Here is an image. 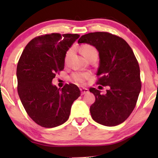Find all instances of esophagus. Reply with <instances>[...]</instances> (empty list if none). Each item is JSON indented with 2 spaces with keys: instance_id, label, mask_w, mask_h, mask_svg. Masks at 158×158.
Listing matches in <instances>:
<instances>
[{
  "instance_id": "1",
  "label": "esophagus",
  "mask_w": 158,
  "mask_h": 158,
  "mask_svg": "<svg viewBox=\"0 0 158 158\" xmlns=\"http://www.w3.org/2000/svg\"><path fill=\"white\" fill-rule=\"evenodd\" d=\"M80 90H81V95L86 94V93H89V90H88L87 89H85V88H82V89H80Z\"/></svg>"
}]
</instances>
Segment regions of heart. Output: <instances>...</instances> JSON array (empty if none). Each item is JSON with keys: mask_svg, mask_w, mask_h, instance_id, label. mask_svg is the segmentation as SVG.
I'll list each match as a JSON object with an SVG mask.
<instances>
[{"mask_svg": "<svg viewBox=\"0 0 158 158\" xmlns=\"http://www.w3.org/2000/svg\"><path fill=\"white\" fill-rule=\"evenodd\" d=\"M73 52V47L67 51L65 56V62H67V61H68L69 57L70 56V55L72 54ZM81 52H82V54L84 55L86 58L89 57V56L93 54V53H98L97 50H96L95 48L89 44H85L84 46H82ZM90 77V74L89 73H78V72H76V73H74L72 74L71 75V79H73L74 82L77 83V84H84L85 81L89 79Z\"/></svg>", "mask_w": 158, "mask_h": 158, "instance_id": "obj_1", "label": "heart"}]
</instances>
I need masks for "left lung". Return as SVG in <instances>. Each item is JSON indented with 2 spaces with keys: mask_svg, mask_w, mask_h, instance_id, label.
Listing matches in <instances>:
<instances>
[{
  "mask_svg": "<svg viewBox=\"0 0 158 158\" xmlns=\"http://www.w3.org/2000/svg\"><path fill=\"white\" fill-rule=\"evenodd\" d=\"M78 43L89 44L98 49L100 65L96 84L109 85L105 95L90 88L95 97L90 107L93 119L109 127L122 123L135 109L141 89L139 65L132 48L125 40L107 32L84 35Z\"/></svg>",
  "mask_w": 158,
  "mask_h": 158,
  "instance_id": "8db88e82",
  "label": "left lung"
}]
</instances>
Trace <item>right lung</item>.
<instances>
[{"instance_id": "1", "label": "right lung", "mask_w": 158, "mask_h": 158, "mask_svg": "<svg viewBox=\"0 0 158 158\" xmlns=\"http://www.w3.org/2000/svg\"><path fill=\"white\" fill-rule=\"evenodd\" d=\"M78 34L51 33L28 42L17 68V91L26 113L42 127H57L68 121L71 106L81 92L73 84L62 89L52 85L56 74L64 69L67 51Z\"/></svg>"}]
</instances>
